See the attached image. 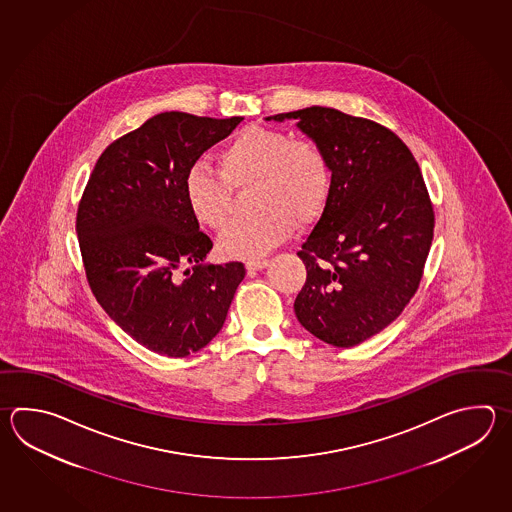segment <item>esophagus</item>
Here are the masks:
<instances>
[{"instance_id":"esophagus-1","label":"esophagus","mask_w":512,"mask_h":512,"mask_svg":"<svg viewBox=\"0 0 512 512\" xmlns=\"http://www.w3.org/2000/svg\"><path fill=\"white\" fill-rule=\"evenodd\" d=\"M268 259H253V261L246 262V268L248 270H262L268 266Z\"/></svg>"}]
</instances>
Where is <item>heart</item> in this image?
I'll use <instances>...</instances> for the list:
<instances>
[{"label":"heart","instance_id":"b5f03b06","mask_svg":"<svg viewBox=\"0 0 512 512\" xmlns=\"http://www.w3.org/2000/svg\"><path fill=\"white\" fill-rule=\"evenodd\" d=\"M220 169L193 166L184 195L193 217L222 230L231 219L233 188L253 184L259 209L239 220L219 240L228 259H257L290 237L293 224L308 226L323 215L330 197V166L310 138H293L275 127L248 126L220 147Z\"/></svg>","mask_w":512,"mask_h":512}]
</instances>
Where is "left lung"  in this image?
Returning a JSON list of instances; mask_svg holds the SVG:
<instances>
[{
	"label": "left lung",
	"instance_id": "8db88e82",
	"mask_svg": "<svg viewBox=\"0 0 512 512\" xmlns=\"http://www.w3.org/2000/svg\"><path fill=\"white\" fill-rule=\"evenodd\" d=\"M297 120L332 171L323 215L297 255L306 282L293 310L328 345H359L399 317L423 279L434 208L416 158L388 127L332 107L266 120Z\"/></svg>",
	"mask_w": 512,
	"mask_h": 512
}]
</instances>
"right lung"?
<instances>
[{
  "mask_svg": "<svg viewBox=\"0 0 512 512\" xmlns=\"http://www.w3.org/2000/svg\"><path fill=\"white\" fill-rule=\"evenodd\" d=\"M240 120L160 113L105 147L87 180L76 231L89 288L151 352L186 357L208 345L246 275L242 262L204 264L213 242L184 195L189 169Z\"/></svg>",
  "mask_w": 512,
  "mask_h": 512,
  "instance_id": "add662e5",
  "label": "right lung"
}]
</instances>
